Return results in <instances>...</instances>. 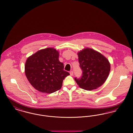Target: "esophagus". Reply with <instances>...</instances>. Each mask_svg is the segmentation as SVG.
I'll use <instances>...</instances> for the list:
<instances>
[{"label":"esophagus","mask_w":133,"mask_h":133,"mask_svg":"<svg viewBox=\"0 0 133 133\" xmlns=\"http://www.w3.org/2000/svg\"><path fill=\"white\" fill-rule=\"evenodd\" d=\"M70 76H71L74 75V72H73L72 71H70Z\"/></svg>","instance_id":"1"}]
</instances>
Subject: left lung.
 Segmentation results:
<instances>
[{
	"instance_id": "8db88e82",
	"label": "left lung",
	"mask_w": 133,
	"mask_h": 133,
	"mask_svg": "<svg viewBox=\"0 0 133 133\" xmlns=\"http://www.w3.org/2000/svg\"><path fill=\"white\" fill-rule=\"evenodd\" d=\"M82 76L75 78L79 87L87 91L96 89L105 82L110 71L108 59L98 51L86 48L77 53Z\"/></svg>"
}]
</instances>
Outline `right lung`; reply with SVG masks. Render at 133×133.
Wrapping results in <instances>:
<instances>
[{
	"label": "right lung",
	"mask_w": 133,
	"mask_h": 133,
	"mask_svg": "<svg viewBox=\"0 0 133 133\" xmlns=\"http://www.w3.org/2000/svg\"><path fill=\"white\" fill-rule=\"evenodd\" d=\"M59 52L54 48L41 49L28 57L25 64V74L34 88L51 94L61 89L63 80L70 75L59 62Z\"/></svg>",
	"instance_id": "obj_1"
}]
</instances>
